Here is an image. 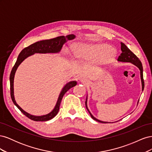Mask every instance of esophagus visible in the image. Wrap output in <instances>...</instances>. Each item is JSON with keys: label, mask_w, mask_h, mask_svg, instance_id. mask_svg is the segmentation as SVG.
I'll return each mask as SVG.
<instances>
[{"label": "esophagus", "mask_w": 152, "mask_h": 152, "mask_svg": "<svg viewBox=\"0 0 152 152\" xmlns=\"http://www.w3.org/2000/svg\"><path fill=\"white\" fill-rule=\"evenodd\" d=\"M80 82L82 84H84L85 85H87V84L89 83V80L88 79H87L86 78H82V79H80Z\"/></svg>", "instance_id": "esophagus-1"}]
</instances>
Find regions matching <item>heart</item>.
<instances>
[{"mask_svg": "<svg viewBox=\"0 0 152 152\" xmlns=\"http://www.w3.org/2000/svg\"><path fill=\"white\" fill-rule=\"evenodd\" d=\"M117 55L116 49L108 44L98 42L78 44L74 51L77 61L94 60L99 65H107Z\"/></svg>", "mask_w": 152, "mask_h": 152, "instance_id": "heart-1", "label": "heart"}]
</instances>
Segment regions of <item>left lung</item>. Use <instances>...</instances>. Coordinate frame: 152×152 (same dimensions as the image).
Segmentation results:
<instances>
[{"instance_id":"obj_1","label":"left lung","mask_w":152,"mask_h":152,"mask_svg":"<svg viewBox=\"0 0 152 152\" xmlns=\"http://www.w3.org/2000/svg\"><path fill=\"white\" fill-rule=\"evenodd\" d=\"M121 44L122 53H121L120 56H118L117 61L118 62H122V63H131L132 64V65H135L136 66H137V68L140 69V77H141V86H142V91L144 89L145 83H144V80H143V75H142V66L141 62L140 61L139 58H137L134 53H132L130 50V49H129L125 44H124L122 42H121ZM138 102H139V99H138V101H137V104H138ZM86 107L87 111L89 112V114L91 115V117L93 118L94 121H98V122H101V123H110V122H104V121H99V120H98V119L95 118L93 115L91 114V113L89 111V110L88 109V108H87V95L86 100Z\"/></svg>"}]
</instances>
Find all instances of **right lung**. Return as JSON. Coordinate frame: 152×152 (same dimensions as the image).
<instances>
[{
    "label": "right lung",
    "mask_w": 152,
    "mask_h": 152,
    "mask_svg": "<svg viewBox=\"0 0 152 152\" xmlns=\"http://www.w3.org/2000/svg\"><path fill=\"white\" fill-rule=\"evenodd\" d=\"M75 36L73 35H68L66 36H60L56 38L49 39V40H44L37 42L33 44L29 45L28 47L25 48L23 49L18 56L16 62L15 66H13L11 74H10V89H11V96L14 103L16 107L19 109L20 111L23 113L25 116L30 118L31 120L34 121H48L54 118L58 113L59 106L61 102V99L66 92L72 87H74L77 85V81H70L66 83L65 86L63 87L60 93H59V97L58 98L57 102L55 105L54 108L51 112L46 115H43L37 116L31 115L28 112H25L24 110H23L19 105H18L15 100V94H14V79H15V73L18 67L20 66V64L26 58L31 56L35 53H40V54H46V53H59L61 51L62 47L64 44H65L68 40H70L74 39Z\"/></svg>",
    "instance_id": "obj_1"
}]
</instances>
